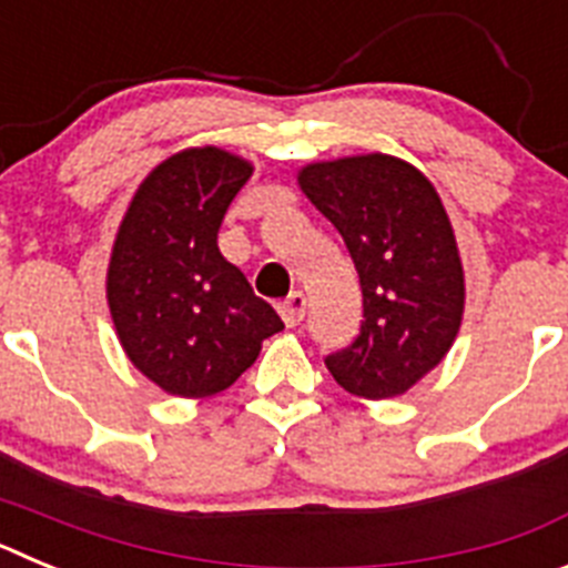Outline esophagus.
I'll list each match as a JSON object with an SVG mask.
<instances>
[{
	"label": "esophagus",
	"instance_id": "esophagus-1",
	"mask_svg": "<svg viewBox=\"0 0 568 568\" xmlns=\"http://www.w3.org/2000/svg\"><path fill=\"white\" fill-rule=\"evenodd\" d=\"M278 313L287 327H298L301 321H304V313H307V295L301 293V290L290 293L287 298L278 304Z\"/></svg>",
	"mask_w": 568,
	"mask_h": 568
}]
</instances>
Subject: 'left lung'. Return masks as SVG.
Here are the masks:
<instances>
[{
    "label": "left lung",
    "instance_id": "left-lung-1",
    "mask_svg": "<svg viewBox=\"0 0 568 568\" xmlns=\"http://www.w3.org/2000/svg\"><path fill=\"white\" fill-rule=\"evenodd\" d=\"M295 182L341 233L364 295L358 338L327 355V369L366 400L409 393L464 321V261L438 190L389 153L310 162Z\"/></svg>",
    "mask_w": 568,
    "mask_h": 568
}]
</instances>
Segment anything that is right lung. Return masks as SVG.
<instances>
[{"label":"right lung","instance_id":"obj_1","mask_svg":"<svg viewBox=\"0 0 568 568\" xmlns=\"http://www.w3.org/2000/svg\"><path fill=\"white\" fill-rule=\"evenodd\" d=\"M253 170L215 144L179 150L144 175L115 230L104 278L115 338L179 398L224 393L284 329L219 250L224 213Z\"/></svg>","mask_w":568,"mask_h":568}]
</instances>
